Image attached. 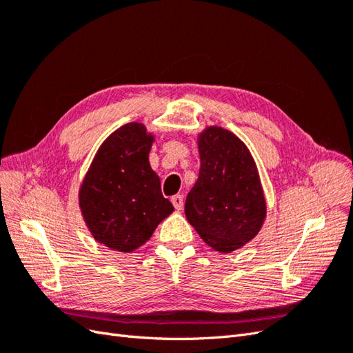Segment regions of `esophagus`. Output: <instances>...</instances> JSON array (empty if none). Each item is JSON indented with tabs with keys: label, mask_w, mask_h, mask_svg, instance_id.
Returning <instances> with one entry per match:
<instances>
[{
	"label": "esophagus",
	"mask_w": 353,
	"mask_h": 353,
	"mask_svg": "<svg viewBox=\"0 0 353 353\" xmlns=\"http://www.w3.org/2000/svg\"><path fill=\"white\" fill-rule=\"evenodd\" d=\"M172 205H174V208L179 212V210H183V208H184V197L181 196V194H176V196H174L172 199Z\"/></svg>",
	"instance_id": "obj_1"
}]
</instances>
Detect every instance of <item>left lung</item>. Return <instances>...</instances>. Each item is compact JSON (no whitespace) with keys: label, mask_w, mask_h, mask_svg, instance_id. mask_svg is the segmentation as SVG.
<instances>
[{"label":"left lung","mask_w":353,"mask_h":353,"mask_svg":"<svg viewBox=\"0 0 353 353\" xmlns=\"http://www.w3.org/2000/svg\"><path fill=\"white\" fill-rule=\"evenodd\" d=\"M200 172L185 200V216L208 245L231 253L253 240L266 218L254 160L240 138L221 126L197 137Z\"/></svg>","instance_id":"left-lung-1"}]
</instances>
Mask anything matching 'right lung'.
<instances>
[{
    "label": "right lung",
    "instance_id": "add662e5",
    "mask_svg": "<svg viewBox=\"0 0 353 353\" xmlns=\"http://www.w3.org/2000/svg\"><path fill=\"white\" fill-rule=\"evenodd\" d=\"M154 135L131 122L112 132L95 153L79 188V209L94 240L131 253L150 240L174 212L148 162Z\"/></svg>",
    "mask_w": 353,
    "mask_h": 353
}]
</instances>
